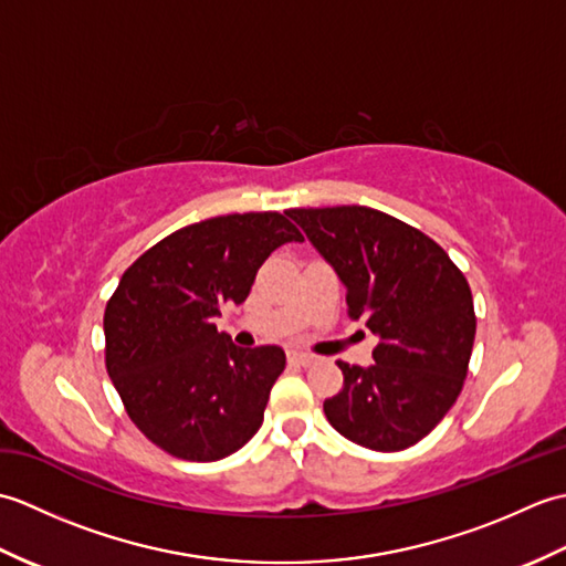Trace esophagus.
Listing matches in <instances>:
<instances>
[{
    "label": "esophagus",
    "instance_id": "obj_1",
    "mask_svg": "<svg viewBox=\"0 0 566 566\" xmlns=\"http://www.w3.org/2000/svg\"><path fill=\"white\" fill-rule=\"evenodd\" d=\"M290 363H296V365H302V367H311V365L316 363V357L308 355V353L292 350V353H290Z\"/></svg>",
    "mask_w": 566,
    "mask_h": 566
}]
</instances>
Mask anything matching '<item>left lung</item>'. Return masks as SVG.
I'll return each mask as SVG.
<instances>
[{
  "label": "left lung",
  "instance_id": "left-lung-1",
  "mask_svg": "<svg viewBox=\"0 0 566 566\" xmlns=\"http://www.w3.org/2000/svg\"><path fill=\"white\" fill-rule=\"evenodd\" d=\"M338 274L347 308L377 335L375 365L338 363L323 401L343 438L377 452L423 440L462 391L476 318L464 274L436 240L367 207L286 211Z\"/></svg>",
  "mask_w": 566,
  "mask_h": 566
}]
</instances>
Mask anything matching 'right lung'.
<instances>
[{
	"label": "right lung",
	"mask_w": 566,
	"mask_h": 566,
	"mask_svg": "<svg viewBox=\"0 0 566 566\" xmlns=\"http://www.w3.org/2000/svg\"><path fill=\"white\" fill-rule=\"evenodd\" d=\"M302 240L284 213H228L179 228L124 272L104 311L106 371L150 442L216 462L260 430L286 355L238 347L216 318L245 302L272 250Z\"/></svg>",
	"instance_id": "add662e5"
}]
</instances>
